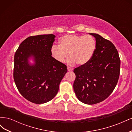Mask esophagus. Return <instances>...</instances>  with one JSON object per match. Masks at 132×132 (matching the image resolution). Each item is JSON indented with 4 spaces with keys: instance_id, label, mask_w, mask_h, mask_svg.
<instances>
[{
    "instance_id": "1",
    "label": "esophagus",
    "mask_w": 132,
    "mask_h": 132,
    "mask_svg": "<svg viewBox=\"0 0 132 132\" xmlns=\"http://www.w3.org/2000/svg\"><path fill=\"white\" fill-rule=\"evenodd\" d=\"M67 69H68V71H71V70H73V68H71V67H68Z\"/></svg>"
}]
</instances>
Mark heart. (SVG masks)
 <instances>
[{
	"mask_svg": "<svg viewBox=\"0 0 132 132\" xmlns=\"http://www.w3.org/2000/svg\"><path fill=\"white\" fill-rule=\"evenodd\" d=\"M96 47L95 38L91 35H65L59 40V45H53L51 54L55 61L63 63L68 57L70 65L77 63L84 65L93 57Z\"/></svg>",
	"mask_w": 132,
	"mask_h": 132,
	"instance_id": "b5f03b06",
	"label": "heart"
}]
</instances>
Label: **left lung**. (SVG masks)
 <instances>
[{
	"mask_svg": "<svg viewBox=\"0 0 132 132\" xmlns=\"http://www.w3.org/2000/svg\"><path fill=\"white\" fill-rule=\"evenodd\" d=\"M96 47L90 61L74 69L73 88L81 102L88 105L105 100L116 86L120 71L121 60L116 47L110 41L96 34Z\"/></svg>",
	"mask_w": 132,
	"mask_h": 132,
	"instance_id": "1",
	"label": "left lung"
}]
</instances>
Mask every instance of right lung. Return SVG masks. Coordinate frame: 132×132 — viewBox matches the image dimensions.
I'll list each match as a JSON object with an SVG mask.
<instances>
[{
	"instance_id": "right-lung-1",
	"label": "right lung",
	"mask_w": 132,
	"mask_h": 132,
	"mask_svg": "<svg viewBox=\"0 0 132 132\" xmlns=\"http://www.w3.org/2000/svg\"><path fill=\"white\" fill-rule=\"evenodd\" d=\"M55 37L52 34L30 36L21 43L15 53L16 86L23 97L36 104L48 102L55 96L67 72V65L55 61L51 54ZM32 55L35 64L30 66L28 58Z\"/></svg>"
}]
</instances>
